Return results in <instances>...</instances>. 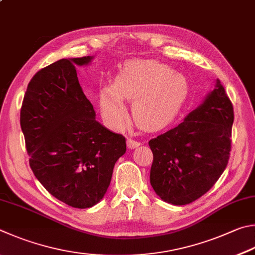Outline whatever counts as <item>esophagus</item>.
I'll return each instance as SVG.
<instances>
[{
	"mask_svg": "<svg viewBox=\"0 0 255 255\" xmlns=\"http://www.w3.org/2000/svg\"><path fill=\"white\" fill-rule=\"evenodd\" d=\"M138 146H140V141L133 140L131 138H128L127 139V147L129 149H133V148H137Z\"/></svg>",
	"mask_w": 255,
	"mask_h": 255,
	"instance_id": "34e87169",
	"label": "esophagus"
}]
</instances>
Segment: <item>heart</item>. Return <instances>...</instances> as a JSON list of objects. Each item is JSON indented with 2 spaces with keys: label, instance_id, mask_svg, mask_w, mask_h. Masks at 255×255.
<instances>
[{
  "label": "heart",
  "instance_id": "1",
  "mask_svg": "<svg viewBox=\"0 0 255 255\" xmlns=\"http://www.w3.org/2000/svg\"><path fill=\"white\" fill-rule=\"evenodd\" d=\"M187 91L186 79L172 68L154 60H136L124 67L113 86L101 88L98 103L106 123L118 128L127 115L123 100L132 101L135 123L145 130L155 131L172 122Z\"/></svg>",
  "mask_w": 255,
  "mask_h": 255
}]
</instances>
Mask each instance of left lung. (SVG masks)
Masks as SVG:
<instances>
[{"label":"left lung","mask_w":255,"mask_h":255,"mask_svg":"<svg viewBox=\"0 0 255 255\" xmlns=\"http://www.w3.org/2000/svg\"><path fill=\"white\" fill-rule=\"evenodd\" d=\"M233 120V105L217 79L201 106L149 140L150 184L161 200L186 205L210 191L228 166Z\"/></svg>","instance_id":"left-lung-1"}]
</instances>
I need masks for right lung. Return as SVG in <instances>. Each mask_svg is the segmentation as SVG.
Returning a JSON list of instances; mask_svg holds the SVG:
<instances>
[{"label":"right lung","instance_id":"add662e5","mask_svg":"<svg viewBox=\"0 0 255 255\" xmlns=\"http://www.w3.org/2000/svg\"><path fill=\"white\" fill-rule=\"evenodd\" d=\"M92 57L61 59L27 85L20 124L32 172L51 195L88 208L105 196L126 139L96 120L77 77Z\"/></svg>","mask_w":255,"mask_h":255}]
</instances>
